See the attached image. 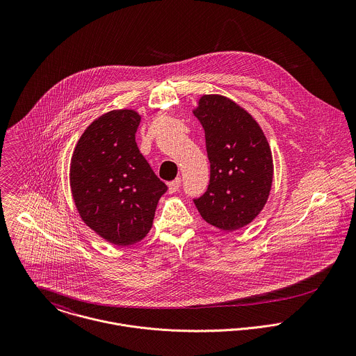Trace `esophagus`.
Listing matches in <instances>:
<instances>
[{
  "mask_svg": "<svg viewBox=\"0 0 356 356\" xmlns=\"http://www.w3.org/2000/svg\"><path fill=\"white\" fill-rule=\"evenodd\" d=\"M179 186H181V178H175L174 181H171L168 184V192L170 193H175L179 189Z\"/></svg>",
  "mask_w": 356,
  "mask_h": 356,
  "instance_id": "obj_1",
  "label": "esophagus"
}]
</instances>
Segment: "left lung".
<instances>
[{
    "instance_id": "1",
    "label": "left lung",
    "mask_w": 356,
    "mask_h": 356,
    "mask_svg": "<svg viewBox=\"0 0 356 356\" xmlns=\"http://www.w3.org/2000/svg\"><path fill=\"white\" fill-rule=\"evenodd\" d=\"M205 131L209 185L195 199L204 220L223 232L250 225L267 203L273 184V154L267 138L238 104L204 95L193 109Z\"/></svg>"
}]
</instances>
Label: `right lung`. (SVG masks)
Wrapping results in <instances>:
<instances>
[{"label": "right lung", "instance_id": "obj_1", "mask_svg": "<svg viewBox=\"0 0 356 356\" xmlns=\"http://www.w3.org/2000/svg\"><path fill=\"white\" fill-rule=\"evenodd\" d=\"M140 122L134 109L104 113L83 131L71 157L70 185L79 216L119 247L136 244L149 233L167 191L137 147Z\"/></svg>", "mask_w": 356, "mask_h": 356}]
</instances>
